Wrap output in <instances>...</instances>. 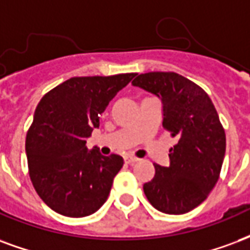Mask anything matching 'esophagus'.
<instances>
[{
	"mask_svg": "<svg viewBox=\"0 0 250 250\" xmlns=\"http://www.w3.org/2000/svg\"><path fill=\"white\" fill-rule=\"evenodd\" d=\"M125 163H127V164H134V163L138 162L139 159L135 158V156H125Z\"/></svg>",
	"mask_w": 250,
	"mask_h": 250,
	"instance_id": "esophagus-1",
	"label": "esophagus"
}]
</instances>
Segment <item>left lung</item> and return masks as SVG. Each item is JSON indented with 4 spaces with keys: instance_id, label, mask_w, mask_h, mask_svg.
<instances>
[{
    "instance_id": "obj_1",
    "label": "left lung",
    "mask_w": 250,
    "mask_h": 250,
    "mask_svg": "<svg viewBox=\"0 0 250 250\" xmlns=\"http://www.w3.org/2000/svg\"><path fill=\"white\" fill-rule=\"evenodd\" d=\"M132 86L162 101L163 127L177 136L169 166H155L143 191L160 212L182 214L200 205L219 180L225 156V132L208 94L176 73L136 74Z\"/></svg>"
}]
</instances>
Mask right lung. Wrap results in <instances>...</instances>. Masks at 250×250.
Wrapping results in <instances>:
<instances>
[{"mask_svg": "<svg viewBox=\"0 0 250 250\" xmlns=\"http://www.w3.org/2000/svg\"><path fill=\"white\" fill-rule=\"evenodd\" d=\"M136 74L75 77L41 99L26 136L29 173L37 193L57 213L84 217L110 195L123 158L88 151L87 138L118 92Z\"/></svg>", "mask_w": 250, "mask_h": 250, "instance_id": "right-lung-1", "label": "right lung"}]
</instances>
